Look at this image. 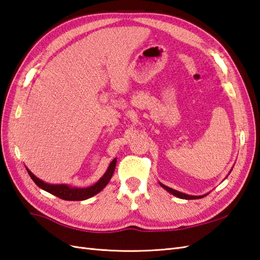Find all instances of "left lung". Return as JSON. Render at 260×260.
<instances>
[{"mask_svg": "<svg viewBox=\"0 0 260 260\" xmlns=\"http://www.w3.org/2000/svg\"><path fill=\"white\" fill-rule=\"evenodd\" d=\"M160 185H161L163 188H166L167 191L170 192L171 194L175 195L176 198H180V199H183V200H198V199H202V198H203V196H192V195H187V194H184V193H181V192L175 191V189L171 188V187H169V186H166V185L161 184V183H160Z\"/></svg>", "mask_w": 260, "mask_h": 260, "instance_id": "left-lung-1", "label": "left lung"}]
</instances>
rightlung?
Returning a JSON list of instances; mask_svg holds the SVG:
<instances>
[{"mask_svg": "<svg viewBox=\"0 0 260 260\" xmlns=\"http://www.w3.org/2000/svg\"><path fill=\"white\" fill-rule=\"evenodd\" d=\"M116 163H117V159H113L103 178H101L96 183V184H93L92 186L86 187V188H76V187H71L68 185H64V184H59V185L48 184V183H45V182L41 181L40 179H37L36 176L30 172V171L27 170V172L30 176V179L35 182V184L39 187L43 188L44 191H46L50 194L57 196V198L65 200V201H84V200L91 198V196H93V195H96L107 184H108V182L110 181L111 176L113 174V171H115V169H116Z\"/></svg>", "mask_w": 260, "mask_h": 260, "instance_id": "add662e5", "label": "right lung"}]
</instances>
